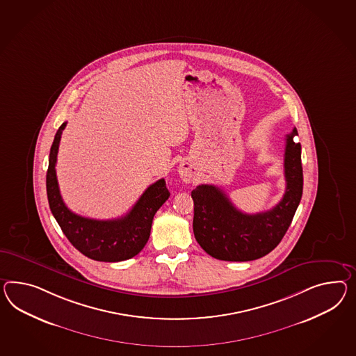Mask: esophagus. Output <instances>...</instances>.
Instances as JSON below:
<instances>
[{"label":"esophagus","mask_w":356,"mask_h":356,"mask_svg":"<svg viewBox=\"0 0 356 356\" xmlns=\"http://www.w3.org/2000/svg\"><path fill=\"white\" fill-rule=\"evenodd\" d=\"M179 174H181V177H182V179L184 181V182H191L192 174L190 173L187 169L182 168V169L179 170Z\"/></svg>","instance_id":"1"}]
</instances>
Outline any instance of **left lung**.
I'll return each instance as SVG.
<instances>
[{"label":"left lung","instance_id":"left-lung-1","mask_svg":"<svg viewBox=\"0 0 356 356\" xmlns=\"http://www.w3.org/2000/svg\"><path fill=\"white\" fill-rule=\"evenodd\" d=\"M294 128L285 140L284 174L286 188L273 209L246 214L217 186L200 184L191 192L193 234L208 254L232 262L258 259L274 250L292 223L303 190L301 145Z\"/></svg>","mask_w":356,"mask_h":356}]
</instances>
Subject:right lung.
<instances>
[{
	"label": "right lung",
	"mask_w": 356,
	"mask_h": 356,
	"mask_svg": "<svg viewBox=\"0 0 356 356\" xmlns=\"http://www.w3.org/2000/svg\"><path fill=\"white\" fill-rule=\"evenodd\" d=\"M67 122L55 134L46 173V191L50 210L64 235L79 252L101 262H120L137 255L148 241L156 211L169 199L165 179H159L142 193L127 216L98 220L74 214L64 204L56 179V156Z\"/></svg>",
	"instance_id": "1"
}]
</instances>
